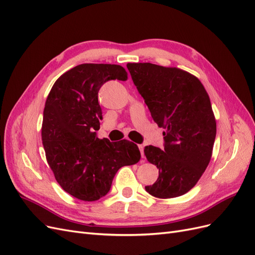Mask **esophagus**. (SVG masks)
Returning a JSON list of instances; mask_svg holds the SVG:
<instances>
[{"label": "esophagus", "mask_w": 255, "mask_h": 255, "mask_svg": "<svg viewBox=\"0 0 255 255\" xmlns=\"http://www.w3.org/2000/svg\"><path fill=\"white\" fill-rule=\"evenodd\" d=\"M138 148H139V150H140V153H141V157H142V158H144V152H143L144 146H143L142 144H138Z\"/></svg>", "instance_id": "1"}]
</instances>
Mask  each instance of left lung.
<instances>
[{"instance_id":"left-lung-1","label":"left lung","mask_w":255,"mask_h":255,"mask_svg":"<svg viewBox=\"0 0 255 255\" xmlns=\"http://www.w3.org/2000/svg\"><path fill=\"white\" fill-rule=\"evenodd\" d=\"M132 80L163 132L164 150L144 148L158 177L145 190L159 199L186 194L210 164L216 137V119L210 97L200 80L176 67L128 63Z\"/></svg>"}]
</instances>
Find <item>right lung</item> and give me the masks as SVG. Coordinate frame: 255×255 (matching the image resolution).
<instances>
[{"label": "right lung", "mask_w": 255, "mask_h": 255, "mask_svg": "<svg viewBox=\"0 0 255 255\" xmlns=\"http://www.w3.org/2000/svg\"><path fill=\"white\" fill-rule=\"evenodd\" d=\"M110 80L127 81L128 72L119 65L76 66L54 83L43 110L41 137L48 164L60 187L83 201L105 196L119 169L141 157L132 141L111 142L96 135L102 119L98 92Z\"/></svg>", "instance_id": "1"}]
</instances>
